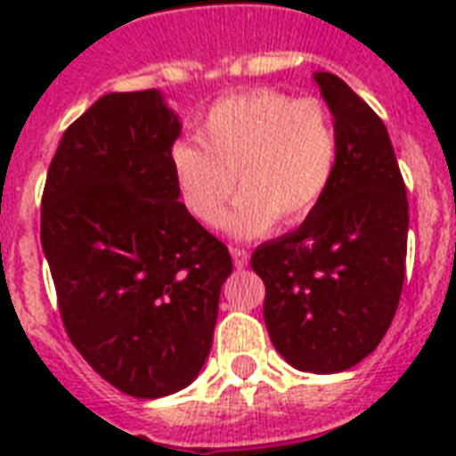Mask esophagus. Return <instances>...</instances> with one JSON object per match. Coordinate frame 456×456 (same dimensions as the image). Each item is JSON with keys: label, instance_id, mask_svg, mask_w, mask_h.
I'll return each mask as SVG.
<instances>
[{"label": "esophagus", "instance_id": "obj_1", "mask_svg": "<svg viewBox=\"0 0 456 456\" xmlns=\"http://www.w3.org/2000/svg\"><path fill=\"white\" fill-rule=\"evenodd\" d=\"M232 260H234L236 270H241V267H246V265H248L250 253L243 248H232Z\"/></svg>", "mask_w": 456, "mask_h": 456}]
</instances>
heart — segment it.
<instances>
[{
  "instance_id": "heart-1",
  "label": "heart",
  "mask_w": 456,
  "mask_h": 456,
  "mask_svg": "<svg viewBox=\"0 0 456 456\" xmlns=\"http://www.w3.org/2000/svg\"><path fill=\"white\" fill-rule=\"evenodd\" d=\"M336 167L338 134L324 102L267 87L215 102L199 142L172 149L182 200L206 227H220L239 182L241 199L227 222L239 239L265 234L277 220H305L331 189Z\"/></svg>"
}]
</instances>
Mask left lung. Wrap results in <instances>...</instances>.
<instances>
[{"label": "left lung", "instance_id": "obj_1", "mask_svg": "<svg viewBox=\"0 0 456 456\" xmlns=\"http://www.w3.org/2000/svg\"><path fill=\"white\" fill-rule=\"evenodd\" d=\"M338 134L336 177L307 220L257 246L265 324L291 367L346 371L376 350L404 281L410 203L388 130L331 73H317Z\"/></svg>", "mask_w": 456, "mask_h": 456}]
</instances>
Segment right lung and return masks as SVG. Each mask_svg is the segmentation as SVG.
Masks as SVG:
<instances>
[{
	"label": "right lung",
	"mask_w": 456,
	"mask_h": 456,
	"mask_svg": "<svg viewBox=\"0 0 456 456\" xmlns=\"http://www.w3.org/2000/svg\"><path fill=\"white\" fill-rule=\"evenodd\" d=\"M179 120L156 89L116 92L61 137L42 248L70 343L132 397L177 393L213 346L227 246L179 200Z\"/></svg>",
	"instance_id": "add662e5"
}]
</instances>
